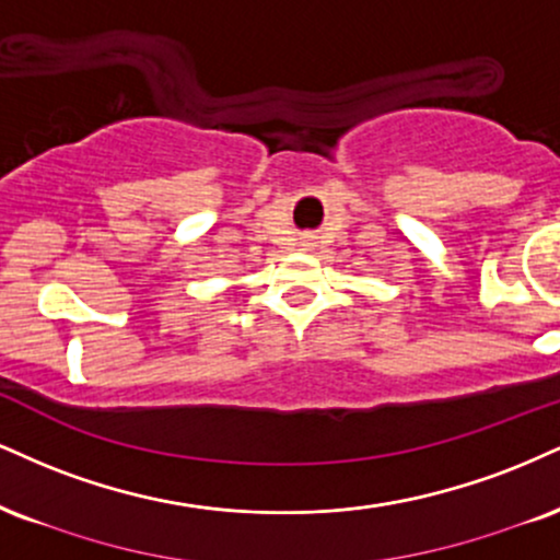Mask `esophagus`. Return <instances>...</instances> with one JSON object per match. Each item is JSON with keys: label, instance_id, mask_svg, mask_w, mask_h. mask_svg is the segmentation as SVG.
<instances>
[{"label": "esophagus", "instance_id": "esophagus-1", "mask_svg": "<svg viewBox=\"0 0 560 560\" xmlns=\"http://www.w3.org/2000/svg\"><path fill=\"white\" fill-rule=\"evenodd\" d=\"M302 245H310V240H302Z\"/></svg>", "mask_w": 560, "mask_h": 560}]
</instances>
